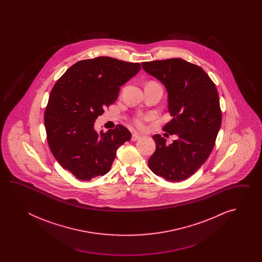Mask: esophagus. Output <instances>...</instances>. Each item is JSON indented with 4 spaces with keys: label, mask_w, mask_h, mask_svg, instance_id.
<instances>
[{
    "label": "esophagus",
    "mask_w": 262,
    "mask_h": 262,
    "mask_svg": "<svg viewBox=\"0 0 262 262\" xmlns=\"http://www.w3.org/2000/svg\"><path fill=\"white\" fill-rule=\"evenodd\" d=\"M139 139H140V136H139V134L134 133L132 135V138H131L132 141H136V140H138Z\"/></svg>",
    "instance_id": "34e87169"
}]
</instances>
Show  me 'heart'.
<instances>
[{
    "label": "heart",
    "mask_w": 262,
    "mask_h": 262,
    "mask_svg": "<svg viewBox=\"0 0 262 262\" xmlns=\"http://www.w3.org/2000/svg\"><path fill=\"white\" fill-rule=\"evenodd\" d=\"M148 120H149V117H147V116H139L134 120V123L139 128H144L145 123Z\"/></svg>",
    "instance_id": "b5f03b06"
}]
</instances>
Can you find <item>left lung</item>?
Instances as JSON below:
<instances>
[{
	"mask_svg": "<svg viewBox=\"0 0 262 262\" xmlns=\"http://www.w3.org/2000/svg\"><path fill=\"white\" fill-rule=\"evenodd\" d=\"M142 68L167 90L173 119L163 129L178 137L166 145V139L155 135L148 166L167 181H184L205 163L215 143L222 122L217 89L201 67L180 58L146 61Z\"/></svg>",
	"mask_w": 262,
	"mask_h": 262,
	"instance_id": "left-lung-1",
	"label": "left lung"
}]
</instances>
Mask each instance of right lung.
I'll return each instance as SVG.
<instances>
[{
  "mask_svg": "<svg viewBox=\"0 0 262 262\" xmlns=\"http://www.w3.org/2000/svg\"><path fill=\"white\" fill-rule=\"evenodd\" d=\"M139 70L140 63L97 57L73 64L51 90L44 116L48 143L62 168L78 180L108 172L118 148L131 139L123 125L98 133L95 123Z\"/></svg>",
  "mask_w": 262,
  "mask_h": 262,
  "instance_id": "1",
  "label": "right lung"
}]
</instances>
